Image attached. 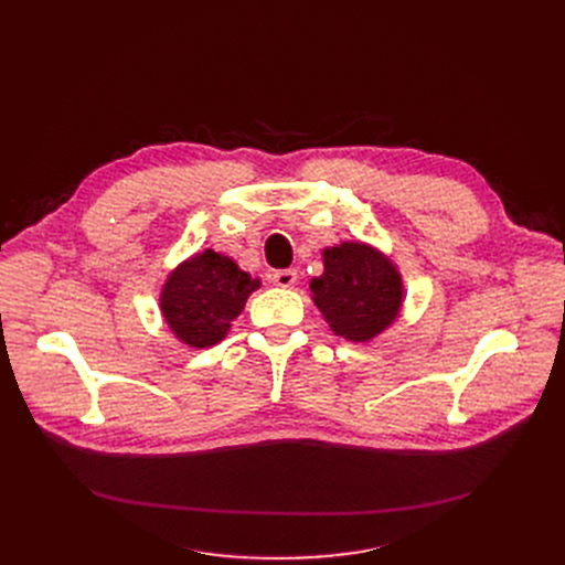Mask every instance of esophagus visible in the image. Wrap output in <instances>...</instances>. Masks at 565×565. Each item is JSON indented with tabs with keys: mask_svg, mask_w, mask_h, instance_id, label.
<instances>
[{
	"mask_svg": "<svg viewBox=\"0 0 565 565\" xmlns=\"http://www.w3.org/2000/svg\"><path fill=\"white\" fill-rule=\"evenodd\" d=\"M273 281H275V286L290 288V286H295V281H298V273H295V270H277L273 275Z\"/></svg>",
	"mask_w": 565,
	"mask_h": 565,
	"instance_id": "obj_1",
	"label": "esophagus"
}]
</instances>
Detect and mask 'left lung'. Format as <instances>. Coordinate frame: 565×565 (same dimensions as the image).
<instances>
[{
  "mask_svg": "<svg viewBox=\"0 0 565 565\" xmlns=\"http://www.w3.org/2000/svg\"><path fill=\"white\" fill-rule=\"evenodd\" d=\"M322 256L324 273L311 279V292L332 332L371 341L387 330L403 302V281L392 260L362 243H343Z\"/></svg>",
  "mask_w": 565,
  "mask_h": 565,
  "instance_id": "1",
  "label": "left lung"
}]
</instances>
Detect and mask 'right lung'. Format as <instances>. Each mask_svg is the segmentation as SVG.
<instances>
[{
    "label": "right lung",
    "mask_w": 565,
    "mask_h": 565,
    "mask_svg": "<svg viewBox=\"0 0 565 565\" xmlns=\"http://www.w3.org/2000/svg\"><path fill=\"white\" fill-rule=\"evenodd\" d=\"M258 286L260 281L243 273L228 256L205 249L169 275L160 309L178 339L190 348H207L226 337Z\"/></svg>",
    "instance_id": "obj_1"
}]
</instances>
